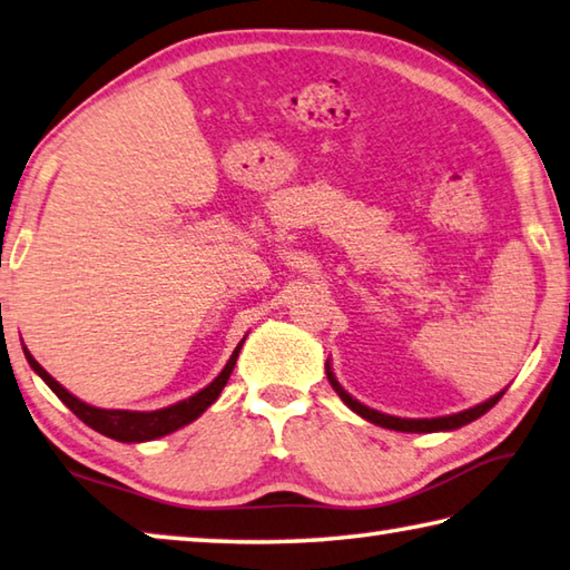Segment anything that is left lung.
<instances>
[{
    "mask_svg": "<svg viewBox=\"0 0 570 570\" xmlns=\"http://www.w3.org/2000/svg\"><path fill=\"white\" fill-rule=\"evenodd\" d=\"M326 376H328V381H331V386H334V391L341 396V401H344L351 411H356L361 419L376 423V426L393 429V431H403V433H431V431L461 429V426H465V423L475 421L479 416H483L485 411L493 409L495 403H499V399L503 396V391H505V389H503L501 393H495L493 399L479 403V406L465 409V411H461V413H453V416H439V419H399V416H386V413L368 409V406H364V403H358L356 399H351L348 393L338 386V381L334 379V374H331V366H328V364H326Z\"/></svg>",
    "mask_w": 570,
    "mask_h": 570,
    "instance_id": "obj_1",
    "label": "left lung"
}]
</instances>
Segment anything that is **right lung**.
Masks as SVG:
<instances>
[{"mask_svg":"<svg viewBox=\"0 0 570 570\" xmlns=\"http://www.w3.org/2000/svg\"><path fill=\"white\" fill-rule=\"evenodd\" d=\"M239 348L242 344L236 346V351L229 358V364L224 366V371L219 376H216L209 386L202 389L199 393H194L191 399L174 403V406L167 409H159V411H109V409H95L89 406V403L79 401L77 396H71V393L57 384L55 379H51L45 368H41L35 356L29 354L24 348V356L29 361V366H32L37 374L45 379V384L57 393V396L65 401V406L75 413L77 419H81L87 423L89 429H95L99 433H105V436L114 439V441H124V443H139V441H151V439H159V436H167V433L177 431L186 423H191L202 416V413L212 406V403L219 399L222 389L226 386V381H229L232 371L236 366V356H239Z\"/></svg>","mask_w":570,"mask_h":570,"instance_id":"right-lung-1","label":"right lung"}]
</instances>
